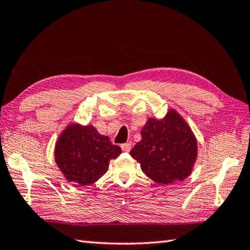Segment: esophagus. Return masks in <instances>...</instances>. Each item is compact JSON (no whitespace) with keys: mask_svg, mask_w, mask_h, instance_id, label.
Here are the masks:
<instances>
[{"mask_svg":"<svg viewBox=\"0 0 250 250\" xmlns=\"http://www.w3.org/2000/svg\"><path fill=\"white\" fill-rule=\"evenodd\" d=\"M131 147H132V144L130 143H125V144H121V149L124 150V151H126V153H128V151H130L131 150Z\"/></svg>","mask_w":250,"mask_h":250,"instance_id":"1","label":"esophagus"}]
</instances>
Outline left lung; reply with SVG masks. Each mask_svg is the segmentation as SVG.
Here are the masks:
<instances>
[{
	"label": "left lung",
	"instance_id": "left-lung-1",
	"mask_svg": "<svg viewBox=\"0 0 250 250\" xmlns=\"http://www.w3.org/2000/svg\"><path fill=\"white\" fill-rule=\"evenodd\" d=\"M142 140L131 149L143 172L159 184L183 181L197 157L192 130L174 110L164 119L150 118L141 132Z\"/></svg>",
	"mask_w": 250,
	"mask_h": 250
}]
</instances>
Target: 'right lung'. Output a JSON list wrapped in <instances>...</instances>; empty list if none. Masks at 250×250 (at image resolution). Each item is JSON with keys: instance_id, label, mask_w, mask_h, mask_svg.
Returning <instances> with one entry per match:
<instances>
[{"instance_id": "add662e5", "label": "right lung", "mask_w": 250, "mask_h": 250, "mask_svg": "<svg viewBox=\"0 0 250 250\" xmlns=\"http://www.w3.org/2000/svg\"><path fill=\"white\" fill-rule=\"evenodd\" d=\"M121 154L108 136L101 135L92 125H72L56 143L55 160L62 174L75 185L94 183L108 170L109 160Z\"/></svg>"}]
</instances>
